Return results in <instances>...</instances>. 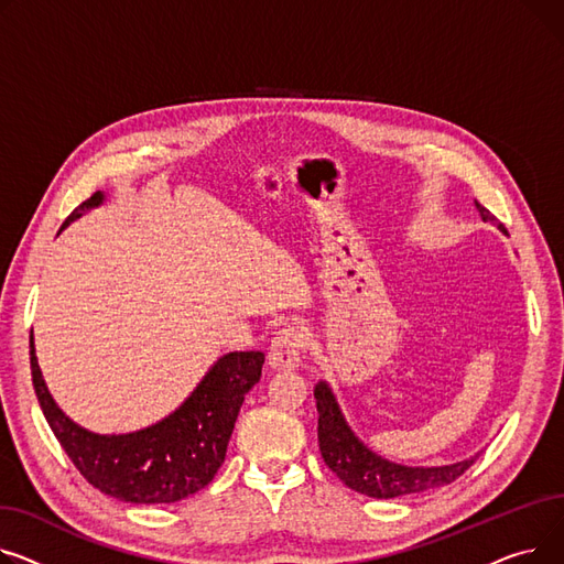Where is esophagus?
<instances>
[{
    "label": "esophagus",
    "mask_w": 564,
    "mask_h": 564,
    "mask_svg": "<svg viewBox=\"0 0 564 564\" xmlns=\"http://www.w3.org/2000/svg\"><path fill=\"white\" fill-rule=\"evenodd\" d=\"M305 348V335L297 327H282L273 337L269 348V364L275 371H291L301 364V355Z\"/></svg>",
    "instance_id": "1"
}]
</instances>
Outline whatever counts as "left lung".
<instances>
[{
  "label": "left lung",
  "instance_id": "8db88e82",
  "mask_svg": "<svg viewBox=\"0 0 564 564\" xmlns=\"http://www.w3.org/2000/svg\"><path fill=\"white\" fill-rule=\"evenodd\" d=\"M476 209L480 212V218L485 223L499 225L496 216H491L478 200ZM499 229H503V225H499ZM314 399L318 410V448L323 462L333 469V474H337L339 480H344V485L359 494L371 496V499H399V496L448 485L465 474L478 457L474 455L446 467L395 465V462L380 457L355 437L341 414L333 389L325 382H318L314 387Z\"/></svg>",
  "mask_w": 564,
  "mask_h": 564
}]
</instances>
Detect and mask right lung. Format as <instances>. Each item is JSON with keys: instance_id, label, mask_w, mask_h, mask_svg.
Instances as JSON below:
<instances>
[{"instance_id": "obj_1", "label": "right lung", "mask_w": 564, "mask_h": 564, "mask_svg": "<svg viewBox=\"0 0 564 564\" xmlns=\"http://www.w3.org/2000/svg\"><path fill=\"white\" fill-rule=\"evenodd\" d=\"M102 200V193H93L63 227ZM29 355L41 410L79 474L102 494L143 506L182 501L214 480L246 393L259 382L263 364L259 350L227 352L171 416L139 433L95 435L73 423L54 403L39 367L33 335Z\"/></svg>"}]
</instances>
